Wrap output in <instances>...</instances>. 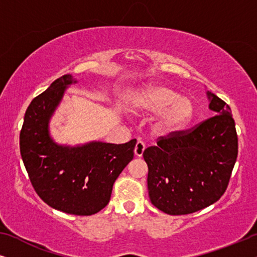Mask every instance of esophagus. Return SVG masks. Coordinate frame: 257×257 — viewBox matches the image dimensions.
Instances as JSON below:
<instances>
[{"instance_id": "34e87169", "label": "esophagus", "mask_w": 257, "mask_h": 257, "mask_svg": "<svg viewBox=\"0 0 257 257\" xmlns=\"http://www.w3.org/2000/svg\"><path fill=\"white\" fill-rule=\"evenodd\" d=\"M144 151H145V144H144L142 140H139L138 143L136 144V147H135V154L137 157H142Z\"/></svg>"}]
</instances>
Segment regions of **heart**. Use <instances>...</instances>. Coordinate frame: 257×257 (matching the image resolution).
Listing matches in <instances>:
<instances>
[{"label": "heart", "mask_w": 257, "mask_h": 257, "mask_svg": "<svg viewBox=\"0 0 257 257\" xmlns=\"http://www.w3.org/2000/svg\"><path fill=\"white\" fill-rule=\"evenodd\" d=\"M135 106L147 113L161 112L157 128L165 135L180 131L194 113V106L188 98L180 97L177 91L165 85L147 86L136 97Z\"/></svg>", "instance_id": "b5f03b06"}]
</instances>
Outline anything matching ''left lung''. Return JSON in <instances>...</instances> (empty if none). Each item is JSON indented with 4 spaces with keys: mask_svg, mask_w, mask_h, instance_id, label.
<instances>
[{
    "mask_svg": "<svg viewBox=\"0 0 257 257\" xmlns=\"http://www.w3.org/2000/svg\"><path fill=\"white\" fill-rule=\"evenodd\" d=\"M213 117L186 131L160 137L144 151L151 202L170 215L198 212L226 192L237 158L230 107L207 91Z\"/></svg>",
    "mask_w": 257,
    "mask_h": 257,
    "instance_id": "8db88e82",
    "label": "left lung"
}]
</instances>
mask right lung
I'll return each mask as SVG.
<instances>
[{
  "mask_svg": "<svg viewBox=\"0 0 257 257\" xmlns=\"http://www.w3.org/2000/svg\"><path fill=\"white\" fill-rule=\"evenodd\" d=\"M76 82L64 75L34 98L24 115L20 150L31 185L47 205L73 215H92L110 201L114 181L133 159L137 140L73 147L56 144L49 121L66 87Z\"/></svg>",
  "mask_w": 257,
  "mask_h": 257,
  "instance_id": "1",
  "label": "right lung"
}]
</instances>
